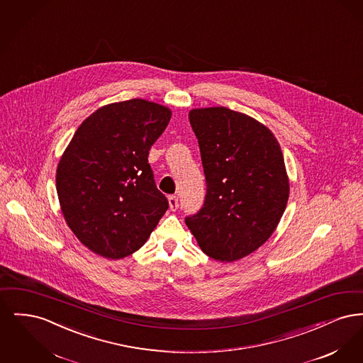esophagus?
Instances as JSON below:
<instances>
[{"mask_svg":"<svg viewBox=\"0 0 363 363\" xmlns=\"http://www.w3.org/2000/svg\"><path fill=\"white\" fill-rule=\"evenodd\" d=\"M169 206L172 211H177L178 209V197L177 196H170L169 197Z\"/></svg>","mask_w":363,"mask_h":363,"instance_id":"1","label":"esophagus"}]
</instances>
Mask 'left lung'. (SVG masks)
I'll list each match as a JSON object with an SVG mask.
<instances>
[{"label":"left lung","instance_id":"1","mask_svg":"<svg viewBox=\"0 0 363 363\" xmlns=\"http://www.w3.org/2000/svg\"><path fill=\"white\" fill-rule=\"evenodd\" d=\"M207 181L203 208L185 219L211 259L237 261L274 234L289 201L290 181L274 133L227 107L191 108Z\"/></svg>","mask_w":363,"mask_h":363}]
</instances>
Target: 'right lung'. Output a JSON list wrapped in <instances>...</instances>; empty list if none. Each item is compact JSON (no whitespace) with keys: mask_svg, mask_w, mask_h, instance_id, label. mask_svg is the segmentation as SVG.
Masks as SVG:
<instances>
[{"mask_svg":"<svg viewBox=\"0 0 363 363\" xmlns=\"http://www.w3.org/2000/svg\"><path fill=\"white\" fill-rule=\"evenodd\" d=\"M170 118L163 104L130 99L102 106L73 135L55 186L67 225L91 252L110 259L135 253L167 211L148 154Z\"/></svg>","mask_w":363,"mask_h":363,"instance_id":"obj_1","label":"right lung"}]
</instances>
